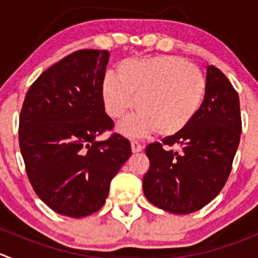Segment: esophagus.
Segmentation results:
<instances>
[{"mask_svg":"<svg viewBox=\"0 0 258 258\" xmlns=\"http://www.w3.org/2000/svg\"><path fill=\"white\" fill-rule=\"evenodd\" d=\"M142 149H144V147H142V145L139 144L137 141H132L131 142V150H132V152H134V154L142 151Z\"/></svg>","mask_w":258,"mask_h":258,"instance_id":"1","label":"esophagus"}]
</instances>
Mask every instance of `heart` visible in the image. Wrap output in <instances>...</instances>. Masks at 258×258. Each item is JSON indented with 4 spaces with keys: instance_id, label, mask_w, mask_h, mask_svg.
<instances>
[{
    "instance_id": "1",
    "label": "heart",
    "mask_w": 258,
    "mask_h": 258,
    "mask_svg": "<svg viewBox=\"0 0 258 258\" xmlns=\"http://www.w3.org/2000/svg\"><path fill=\"white\" fill-rule=\"evenodd\" d=\"M206 91L203 73L172 55L124 59L118 77L108 73L102 82L104 108L112 118H121L134 106L139 108L118 126L128 137H144L156 130L162 136L179 134L201 111Z\"/></svg>"
}]
</instances>
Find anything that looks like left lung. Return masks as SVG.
<instances>
[{
    "mask_svg": "<svg viewBox=\"0 0 258 258\" xmlns=\"http://www.w3.org/2000/svg\"><path fill=\"white\" fill-rule=\"evenodd\" d=\"M206 83L203 106L189 126L146 147L150 169L142 181L144 194L170 213H192L218 196L241 140L239 98L233 86L213 66L207 68ZM172 146L180 149L171 150Z\"/></svg>",
    "mask_w": 258,
    "mask_h": 258,
    "instance_id": "8db88e82",
    "label": "left lung"
}]
</instances>
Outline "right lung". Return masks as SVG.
<instances>
[{
    "mask_svg": "<svg viewBox=\"0 0 258 258\" xmlns=\"http://www.w3.org/2000/svg\"><path fill=\"white\" fill-rule=\"evenodd\" d=\"M109 52L84 49L50 67L34 82L20 114L19 141L27 176L56 213L82 218L106 203L109 184L131 156L104 112L102 82Z\"/></svg>",
    "mask_w": 258,
    "mask_h": 258,
    "instance_id": "obj_1",
    "label": "right lung"
}]
</instances>
